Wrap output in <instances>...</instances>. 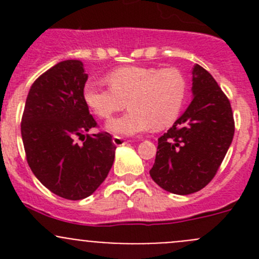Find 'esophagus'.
Masks as SVG:
<instances>
[{"label":"esophagus","instance_id":"1","mask_svg":"<svg viewBox=\"0 0 259 259\" xmlns=\"http://www.w3.org/2000/svg\"><path fill=\"white\" fill-rule=\"evenodd\" d=\"M113 143L116 146H121V145H125L129 143V140L124 139V138H120V137H114L113 138Z\"/></svg>","mask_w":259,"mask_h":259}]
</instances>
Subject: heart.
Listing matches in <instances>:
<instances>
[{"label":"heart","instance_id":"obj_1","mask_svg":"<svg viewBox=\"0 0 259 259\" xmlns=\"http://www.w3.org/2000/svg\"><path fill=\"white\" fill-rule=\"evenodd\" d=\"M105 81L110 89L88 81L82 89L83 103L100 119H109L129 106L127 113L106 124L109 132L122 137L171 125L187 95V80L176 67H119L109 72Z\"/></svg>","mask_w":259,"mask_h":259}]
</instances>
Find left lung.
I'll return each mask as SVG.
<instances>
[{
	"label": "left lung",
	"instance_id": "1",
	"mask_svg": "<svg viewBox=\"0 0 259 259\" xmlns=\"http://www.w3.org/2000/svg\"><path fill=\"white\" fill-rule=\"evenodd\" d=\"M192 103L158 139L154 182L166 192L187 195L203 189L215 176L234 135L231 103L209 72L192 69Z\"/></svg>",
	"mask_w": 259,
	"mask_h": 259
}]
</instances>
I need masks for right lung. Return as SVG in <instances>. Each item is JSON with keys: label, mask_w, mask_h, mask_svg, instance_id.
I'll return each mask as SVG.
<instances>
[{"label": "right lung", "mask_w": 259, "mask_h": 259, "mask_svg": "<svg viewBox=\"0 0 259 259\" xmlns=\"http://www.w3.org/2000/svg\"><path fill=\"white\" fill-rule=\"evenodd\" d=\"M88 74L80 60H65L31 86L21 122L26 158L35 177L54 194L80 200L93 194L113 166L109 133L86 134L96 121L83 103Z\"/></svg>", "instance_id": "right-lung-1"}]
</instances>
